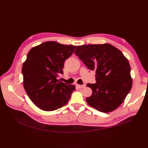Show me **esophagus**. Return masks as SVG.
I'll list each match as a JSON object with an SVG mask.
<instances>
[{
    "instance_id": "obj_1",
    "label": "esophagus",
    "mask_w": 148,
    "mask_h": 148,
    "mask_svg": "<svg viewBox=\"0 0 148 148\" xmlns=\"http://www.w3.org/2000/svg\"><path fill=\"white\" fill-rule=\"evenodd\" d=\"M85 86H86V85L85 84H83V85H79V84H77V87L79 88V89H83L84 88H85Z\"/></svg>"
}]
</instances>
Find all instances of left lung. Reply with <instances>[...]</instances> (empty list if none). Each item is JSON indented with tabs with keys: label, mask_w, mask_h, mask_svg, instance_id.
Here are the masks:
<instances>
[{
	"label": "left lung",
	"mask_w": 148,
	"mask_h": 148,
	"mask_svg": "<svg viewBox=\"0 0 148 148\" xmlns=\"http://www.w3.org/2000/svg\"><path fill=\"white\" fill-rule=\"evenodd\" d=\"M75 53L89 70L96 71V83L86 85L92 91V95L86 99L88 104L101 112L115 110L132 86L127 58L109 44L78 46Z\"/></svg>",
	"instance_id": "obj_1"
}]
</instances>
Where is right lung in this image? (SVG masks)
<instances>
[{
	"label": "right lung",
	"mask_w": 148,
	"mask_h": 148,
	"mask_svg": "<svg viewBox=\"0 0 148 148\" xmlns=\"http://www.w3.org/2000/svg\"><path fill=\"white\" fill-rule=\"evenodd\" d=\"M76 47L47 41L28 52L22 66L23 86L31 101L41 110L52 111L63 107L75 91L74 85L66 84L57 77L64 73L65 61Z\"/></svg>",
	"instance_id": "obj_1"
}]
</instances>
